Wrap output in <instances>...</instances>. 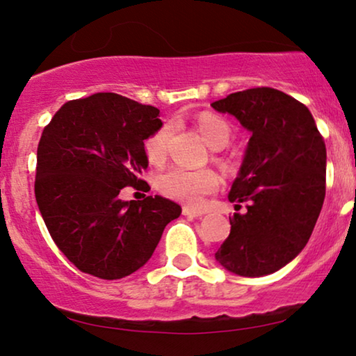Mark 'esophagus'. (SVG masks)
Instances as JSON below:
<instances>
[{"label":"esophagus","instance_id":"34e87169","mask_svg":"<svg viewBox=\"0 0 356 356\" xmlns=\"http://www.w3.org/2000/svg\"><path fill=\"white\" fill-rule=\"evenodd\" d=\"M183 216L186 217H202L204 213L201 211H194L191 207H183Z\"/></svg>","mask_w":356,"mask_h":356}]
</instances>
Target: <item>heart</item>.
<instances>
[{
	"instance_id": "obj_1",
	"label": "heart",
	"mask_w": 356,
	"mask_h": 356,
	"mask_svg": "<svg viewBox=\"0 0 356 356\" xmlns=\"http://www.w3.org/2000/svg\"><path fill=\"white\" fill-rule=\"evenodd\" d=\"M196 128L209 147L220 150L232 138V126L225 120L213 113H202L196 118ZM172 126L165 124L145 140V154L150 162L162 163L167 157L168 143L172 138ZM160 191L179 202L197 207L204 202L207 194L218 186V177L212 170H188L173 167L160 177Z\"/></svg>"
}]
</instances>
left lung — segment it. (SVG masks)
Segmentation results:
<instances>
[{"label": "left lung", "instance_id": "1", "mask_svg": "<svg viewBox=\"0 0 356 356\" xmlns=\"http://www.w3.org/2000/svg\"><path fill=\"white\" fill-rule=\"evenodd\" d=\"M212 108L240 121L248 140L228 199L230 235L216 261L241 277L274 274L308 243L325 196V144L308 106L270 87L217 100Z\"/></svg>", "mask_w": 356, "mask_h": 356}]
</instances>
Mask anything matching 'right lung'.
Segmentation results:
<instances>
[{"mask_svg":"<svg viewBox=\"0 0 356 356\" xmlns=\"http://www.w3.org/2000/svg\"><path fill=\"white\" fill-rule=\"evenodd\" d=\"M160 110L99 92L67 102L43 129L35 199L53 241L86 274L116 280L140 269L181 207L162 196L123 201L144 188V140L162 128Z\"/></svg>","mask_w":356,"mask_h":356,"instance_id":"obj_1","label":"right lung"}]
</instances>
